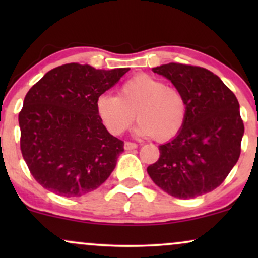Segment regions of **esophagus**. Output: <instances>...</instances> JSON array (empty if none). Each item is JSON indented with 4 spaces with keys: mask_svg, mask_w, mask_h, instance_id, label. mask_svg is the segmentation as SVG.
I'll return each mask as SVG.
<instances>
[{
    "mask_svg": "<svg viewBox=\"0 0 258 258\" xmlns=\"http://www.w3.org/2000/svg\"><path fill=\"white\" fill-rule=\"evenodd\" d=\"M137 148V144L133 143V142H125V149L126 150H133Z\"/></svg>",
    "mask_w": 258,
    "mask_h": 258,
    "instance_id": "34e87169",
    "label": "esophagus"
}]
</instances>
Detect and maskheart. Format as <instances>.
Here are the masks:
<instances>
[{
	"label": "heart",
	"mask_w": 258,
	"mask_h": 258,
	"mask_svg": "<svg viewBox=\"0 0 258 258\" xmlns=\"http://www.w3.org/2000/svg\"><path fill=\"white\" fill-rule=\"evenodd\" d=\"M100 121L115 136L132 125L136 114L139 119L136 133L141 137L170 141L183 128L186 116L184 97L161 80L137 74L119 88V96L100 94L96 100Z\"/></svg>",
	"instance_id": "1"
}]
</instances>
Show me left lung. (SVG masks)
Listing matches in <instances>:
<instances>
[{
	"mask_svg": "<svg viewBox=\"0 0 258 258\" xmlns=\"http://www.w3.org/2000/svg\"><path fill=\"white\" fill-rule=\"evenodd\" d=\"M174 85L186 105L183 128L159 147L148 166L150 178L167 194L191 199L222 184L241 152L244 122L239 102L222 80L205 68L168 63L153 68Z\"/></svg>",
	"mask_w": 258,
	"mask_h": 258,
	"instance_id": "1",
	"label": "left lung"
}]
</instances>
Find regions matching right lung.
Returning a JSON list of instances; mask_svg holds the SVG:
<instances>
[{
  "instance_id": "obj_1",
  "label": "right lung",
  "mask_w": 258,
  "mask_h": 258,
  "mask_svg": "<svg viewBox=\"0 0 258 258\" xmlns=\"http://www.w3.org/2000/svg\"><path fill=\"white\" fill-rule=\"evenodd\" d=\"M128 70L69 63L49 70L29 90L19 112L20 150L38 184L73 198L108 179L123 142L106 131L96 100Z\"/></svg>"
}]
</instances>
